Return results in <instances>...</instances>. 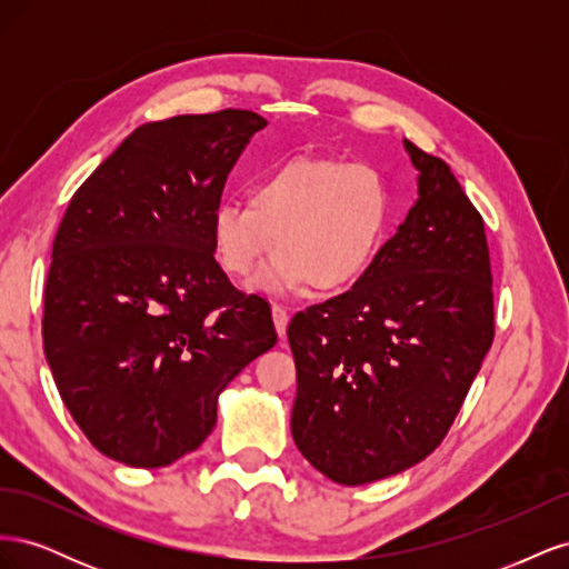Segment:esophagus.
I'll use <instances>...</instances> for the list:
<instances>
[{"mask_svg":"<svg viewBox=\"0 0 569 569\" xmlns=\"http://www.w3.org/2000/svg\"><path fill=\"white\" fill-rule=\"evenodd\" d=\"M272 322H274V330H278V335L284 337L287 325H289V313H287L284 306L272 303Z\"/></svg>","mask_w":569,"mask_h":569,"instance_id":"obj_1","label":"esophagus"}]
</instances>
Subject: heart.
<instances>
[{"mask_svg":"<svg viewBox=\"0 0 569 569\" xmlns=\"http://www.w3.org/2000/svg\"><path fill=\"white\" fill-rule=\"evenodd\" d=\"M391 192L380 170L332 157H291L249 187L247 201H220L211 218L218 263L247 278L278 247L258 284L335 295L358 282L380 251Z\"/></svg>","mask_w":569,"mask_h":569,"instance_id":"b5f03b06","label":"heart"}]
</instances>
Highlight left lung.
Wrapping results in <instances>:
<instances>
[{"label": "left lung", "mask_w": 569, "mask_h": 569, "mask_svg": "<svg viewBox=\"0 0 569 569\" xmlns=\"http://www.w3.org/2000/svg\"><path fill=\"white\" fill-rule=\"evenodd\" d=\"M420 199L349 291L289 322L291 437L337 485L425 460L449 435L493 341L485 220L451 168L403 140Z\"/></svg>", "instance_id": "obj_1"}]
</instances>
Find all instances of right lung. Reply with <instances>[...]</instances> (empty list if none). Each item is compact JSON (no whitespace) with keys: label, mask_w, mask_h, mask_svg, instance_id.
<instances>
[{"label":"right lung","mask_w":569,"mask_h":569,"mask_svg":"<svg viewBox=\"0 0 569 569\" xmlns=\"http://www.w3.org/2000/svg\"><path fill=\"white\" fill-rule=\"evenodd\" d=\"M266 118L176 116L126 137L80 184L51 247L42 341L97 451L163 468L213 432L218 393L278 341L270 306L213 256L222 187Z\"/></svg>","instance_id":"right-lung-1"}]
</instances>
